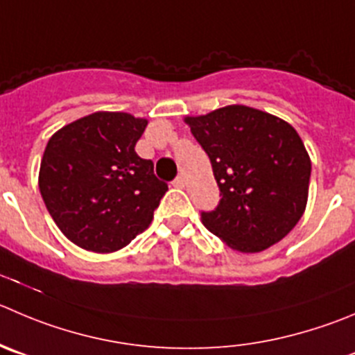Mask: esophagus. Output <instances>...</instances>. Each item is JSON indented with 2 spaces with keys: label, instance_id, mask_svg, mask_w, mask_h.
<instances>
[{
  "label": "esophagus",
  "instance_id": "1",
  "mask_svg": "<svg viewBox=\"0 0 355 355\" xmlns=\"http://www.w3.org/2000/svg\"><path fill=\"white\" fill-rule=\"evenodd\" d=\"M172 184H174L175 188H184V178L183 175H178V178H175L174 181H172Z\"/></svg>",
  "mask_w": 355,
  "mask_h": 355
}]
</instances>
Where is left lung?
I'll use <instances>...</instances> for the list:
<instances>
[{
  "instance_id": "8db88e82",
  "label": "left lung",
  "mask_w": 355,
  "mask_h": 355,
  "mask_svg": "<svg viewBox=\"0 0 355 355\" xmlns=\"http://www.w3.org/2000/svg\"><path fill=\"white\" fill-rule=\"evenodd\" d=\"M184 121L211 160L221 197L214 211L200 212L205 228L241 252L282 241L309 197L312 164L298 132L281 118L241 104Z\"/></svg>"
}]
</instances>
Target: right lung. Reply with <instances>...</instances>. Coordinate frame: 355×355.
<instances>
[{"label": "right lung", "instance_id": "add662e5", "mask_svg": "<svg viewBox=\"0 0 355 355\" xmlns=\"http://www.w3.org/2000/svg\"><path fill=\"white\" fill-rule=\"evenodd\" d=\"M148 121L129 113H97L50 137L40 191L60 232L80 248L113 252L150 226L168 190L134 146Z\"/></svg>", "mask_w": 355, "mask_h": 355}]
</instances>
